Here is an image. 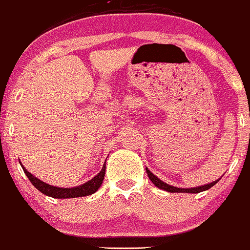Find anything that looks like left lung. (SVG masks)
Instances as JSON below:
<instances>
[{"instance_id": "8db88e82", "label": "left lung", "mask_w": 250, "mask_h": 250, "mask_svg": "<svg viewBox=\"0 0 250 250\" xmlns=\"http://www.w3.org/2000/svg\"><path fill=\"white\" fill-rule=\"evenodd\" d=\"M146 171H147V175H148L149 180L153 182L154 186H156L160 189L165 190V191H168V192H186V193H198V192H202V191H205V190H208L210 188H212L214 186L215 183H218L219 180L212 182V183H208V184H205V186H200V187H196V188H188V189H184V188H177V187H172V186H169V184L165 183V182L159 180L158 177L155 176V175L153 174V172H150L148 169L146 168Z\"/></svg>"}]
</instances>
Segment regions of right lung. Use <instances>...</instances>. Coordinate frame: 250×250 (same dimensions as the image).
I'll use <instances>...</instances> for the list:
<instances>
[{
	"label": "right lung",
	"instance_id": "add662e5",
	"mask_svg": "<svg viewBox=\"0 0 250 250\" xmlns=\"http://www.w3.org/2000/svg\"><path fill=\"white\" fill-rule=\"evenodd\" d=\"M21 166V168H23L24 172H25L27 178H29L31 183L33 184V187L37 188L42 193H44V195L48 197H52V198H76V197H84L92 195V193L96 192V191L100 189L102 183H103L104 175H105V162H104L102 170L98 172L94 178L88 181L87 183L74 188H59L50 186V184H46L45 182L38 180V178L33 176L31 172L27 171L26 169L24 168L23 165Z\"/></svg>",
	"mask_w": 250,
	"mask_h": 250
}]
</instances>
